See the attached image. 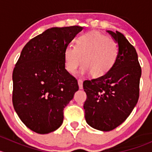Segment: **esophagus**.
I'll return each mask as SVG.
<instances>
[{
	"label": "esophagus",
	"instance_id": "1",
	"mask_svg": "<svg viewBox=\"0 0 152 152\" xmlns=\"http://www.w3.org/2000/svg\"><path fill=\"white\" fill-rule=\"evenodd\" d=\"M78 84H79V89H83V81L82 80V79H79L78 80Z\"/></svg>",
	"mask_w": 152,
	"mask_h": 152
}]
</instances>
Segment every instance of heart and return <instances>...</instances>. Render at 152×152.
I'll return each instance as SVG.
<instances>
[{
    "mask_svg": "<svg viewBox=\"0 0 152 152\" xmlns=\"http://www.w3.org/2000/svg\"><path fill=\"white\" fill-rule=\"evenodd\" d=\"M75 42V46L68 45L64 50V67L69 73H76L82 62L81 74L96 78L105 76L114 67L119 53L114 39L92 31L79 35Z\"/></svg>",
    "mask_w": 152,
    "mask_h": 152,
    "instance_id": "obj_1",
    "label": "heart"
}]
</instances>
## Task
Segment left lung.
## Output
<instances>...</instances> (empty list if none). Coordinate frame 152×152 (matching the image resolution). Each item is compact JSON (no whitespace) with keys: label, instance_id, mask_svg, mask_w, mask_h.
I'll return each instance as SVG.
<instances>
[{"label":"left lung","instance_id":"left-lung-1","mask_svg":"<svg viewBox=\"0 0 152 152\" xmlns=\"http://www.w3.org/2000/svg\"><path fill=\"white\" fill-rule=\"evenodd\" d=\"M107 32L118 45L117 61L105 76L83 82L86 121L104 132L114 129L129 117L138 101L141 76L135 48L121 32Z\"/></svg>","mask_w":152,"mask_h":152}]
</instances>
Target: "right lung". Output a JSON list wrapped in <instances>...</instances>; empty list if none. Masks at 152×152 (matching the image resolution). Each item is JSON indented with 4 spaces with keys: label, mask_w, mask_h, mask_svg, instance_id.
<instances>
[{
    "label": "right lung",
    "mask_w": 152,
    "mask_h": 152,
    "mask_svg": "<svg viewBox=\"0 0 152 152\" xmlns=\"http://www.w3.org/2000/svg\"><path fill=\"white\" fill-rule=\"evenodd\" d=\"M83 28H48L21 51L12 74V102L20 119L34 132L48 134L60 127L64 108L79 90L64 67V50Z\"/></svg>",
    "instance_id": "obj_1"
}]
</instances>
